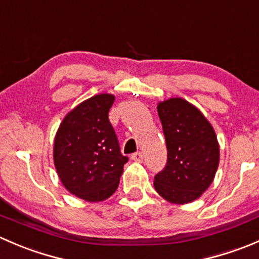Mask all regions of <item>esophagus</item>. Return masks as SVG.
<instances>
[{
  "label": "esophagus",
  "mask_w": 259,
  "mask_h": 259,
  "mask_svg": "<svg viewBox=\"0 0 259 259\" xmlns=\"http://www.w3.org/2000/svg\"><path fill=\"white\" fill-rule=\"evenodd\" d=\"M132 159L134 161H139V163H140V161H143V153H142V151H137V153L133 154Z\"/></svg>",
  "instance_id": "1"
}]
</instances>
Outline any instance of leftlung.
Here are the masks:
<instances>
[{"mask_svg": "<svg viewBox=\"0 0 259 259\" xmlns=\"http://www.w3.org/2000/svg\"><path fill=\"white\" fill-rule=\"evenodd\" d=\"M168 158L154 177L155 190L166 200L185 204L198 199L213 182L219 164L215 133L195 106L180 98L158 105Z\"/></svg>", "mask_w": 259, "mask_h": 259, "instance_id": "left-lung-1", "label": "left lung"}]
</instances>
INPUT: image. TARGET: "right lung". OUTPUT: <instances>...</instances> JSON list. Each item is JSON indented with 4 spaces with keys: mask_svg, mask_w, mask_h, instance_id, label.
I'll list each match as a JSON object with an SVG mask.
<instances>
[{
    "mask_svg": "<svg viewBox=\"0 0 259 259\" xmlns=\"http://www.w3.org/2000/svg\"><path fill=\"white\" fill-rule=\"evenodd\" d=\"M114 99L100 94L81 103L65 116L55 137L57 176L70 193L88 202L113 195L129 160L109 121Z\"/></svg>",
    "mask_w": 259,
    "mask_h": 259,
    "instance_id": "1",
    "label": "right lung"
}]
</instances>
